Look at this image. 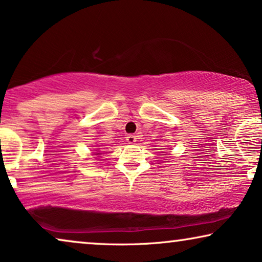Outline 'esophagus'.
<instances>
[{"mask_svg":"<svg viewBox=\"0 0 262 262\" xmlns=\"http://www.w3.org/2000/svg\"><path fill=\"white\" fill-rule=\"evenodd\" d=\"M126 141L127 143H130V144H134V143L137 142V137H136L135 135H128L126 137Z\"/></svg>","mask_w":262,"mask_h":262,"instance_id":"esophagus-1","label":"esophagus"}]
</instances>
